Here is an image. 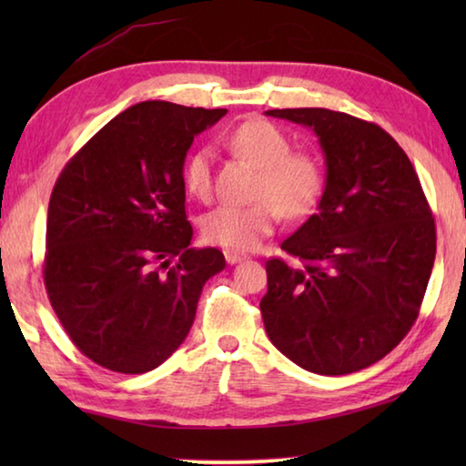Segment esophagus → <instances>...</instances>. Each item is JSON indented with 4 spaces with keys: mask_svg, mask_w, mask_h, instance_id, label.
<instances>
[{
    "mask_svg": "<svg viewBox=\"0 0 466 466\" xmlns=\"http://www.w3.org/2000/svg\"><path fill=\"white\" fill-rule=\"evenodd\" d=\"M224 257L230 265H236V263H240V261H244V258H247V255H242V252H236V250H226Z\"/></svg>",
    "mask_w": 466,
    "mask_h": 466,
    "instance_id": "1",
    "label": "esophagus"
}]
</instances>
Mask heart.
<instances>
[{
	"instance_id": "obj_1",
	"label": "heart",
	"mask_w": 466,
	"mask_h": 466,
	"mask_svg": "<svg viewBox=\"0 0 466 466\" xmlns=\"http://www.w3.org/2000/svg\"><path fill=\"white\" fill-rule=\"evenodd\" d=\"M236 154L261 170L252 205H218L201 219L205 240L230 250L257 248L269 236L279 214L304 218L317 208L325 187L319 160L310 154L294 152V144L279 127L263 119L238 125L228 137ZM211 164L214 156L199 147L187 157L183 180L188 195L208 199L211 195Z\"/></svg>"
}]
</instances>
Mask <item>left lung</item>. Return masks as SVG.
Masks as SVG:
<instances>
[{
    "label": "left lung",
    "instance_id": "8db88e82",
    "mask_svg": "<svg viewBox=\"0 0 466 466\" xmlns=\"http://www.w3.org/2000/svg\"><path fill=\"white\" fill-rule=\"evenodd\" d=\"M265 115L314 131L327 178L319 211L267 261L271 343L299 368L343 376L376 364L413 327L436 258V224L407 154L374 123L329 108Z\"/></svg>",
    "mask_w": 466,
    "mask_h": 466
}]
</instances>
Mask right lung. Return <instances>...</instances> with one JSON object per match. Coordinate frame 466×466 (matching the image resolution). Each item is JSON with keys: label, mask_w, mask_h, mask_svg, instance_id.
Returning <instances> with one entry per match:
<instances>
[{"label": "right lung", "mask_w": 466, "mask_h": 466, "mask_svg": "<svg viewBox=\"0 0 466 466\" xmlns=\"http://www.w3.org/2000/svg\"><path fill=\"white\" fill-rule=\"evenodd\" d=\"M226 108L146 100L108 121L55 183L45 286L74 345L94 364L144 374L193 327L222 250L191 248L185 157Z\"/></svg>", "instance_id": "right-lung-1"}]
</instances>
